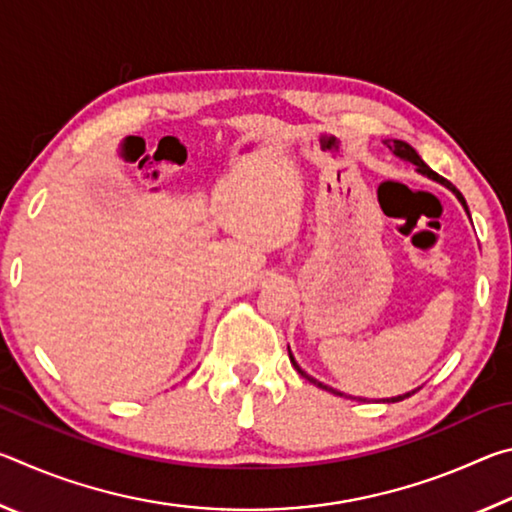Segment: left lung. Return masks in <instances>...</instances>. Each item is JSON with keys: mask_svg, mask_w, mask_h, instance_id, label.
Listing matches in <instances>:
<instances>
[{"mask_svg": "<svg viewBox=\"0 0 512 512\" xmlns=\"http://www.w3.org/2000/svg\"><path fill=\"white\" fill-rule=\"evenodd\" d=\"M391 149L395 151V155H400V158H404V160H409V162H413L415 164V167H418V171H422V173H427V176L429 178H433V180H438V183H443V185H447L449 189H452V192H456V196H458V201H461L463 205H465V198H463V194L461 192H458V189L452 185V183H447V180L445 178H440L438 176V173L436 171H431L429 167H427V164H424V160L420 158V155L418 153H415V149H411V146L409 144H406V142H400V140H395L393 144H391ZM465 210H467V205H465ZM289 359H291V363H293V366H296V370L300 372V375L302 377H305V379H309L311 381V384H316L318 388H325V391H329V393H334V395H341V393H336L334 391V388H327L325 384H320V381H316L314 377H309L307 375V372H302L300 368H298V363L296 361H293V357H291V354H289ZM411 393H406V395H402V397H393V400H386V402H400V400H404V397H409Z\"/></svg>", "mask_w": 512, "mask_h": 512, "instance_id": "left-lung-1", "label": "left lung"}]
</instances>
